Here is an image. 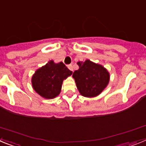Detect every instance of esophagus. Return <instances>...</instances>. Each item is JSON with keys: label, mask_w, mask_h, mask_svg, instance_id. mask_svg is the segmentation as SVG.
<instances>
[{"label": "esophagus", "mask_w": 146, "mask_h": 146, "mask_svg": "<svg viewBox=\"0 0 146 146\" xmlns=\"http://www.w3.org/2000/svg\"><path fill=\"white\" fill-rule=\"evenodd\" d=\"M68 66V68H69V69H70L72 72H73V66L72 65V64H69V65L67 66Z\"/></svg>", "instance_id": "obj_1"}]
</instances>
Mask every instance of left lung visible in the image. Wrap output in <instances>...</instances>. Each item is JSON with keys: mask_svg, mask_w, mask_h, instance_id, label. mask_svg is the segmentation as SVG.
I'll use <instances>...</instances> for the list:
<instances>
[{"mask_svg": "<svg viewBox=\"0 0 146 146\" xmlns=\"http://www.w3.org/2000/svg\"><path fill=\"white\" fill-rule=\"evenodd\" d=\"M77 65L79 69L74 71L72 77L81 95L86 97H94L101 94L110 80V74L107 69L89 60L78 62Z\"/></svg>", "mask_w": 146, "mask_h": 146, "instance_id": "8db88e82", "label": "left lung"}]
</instances>
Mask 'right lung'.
<instances>
[{"mask_svg": "<svg viewBox=\"0 0 146 146\" xmlns=\"http://www.w3.org/2000/svg\"><path fill=\"white\" fill-rule=\"evenodd\" d=\"M72 74L63 62L50 60L35 72L32 86L36 92L45 99H53L60 94L63 80Z\"/></svg>", "mask_w": 146, "mask_h": 146, "instance_id": "right-lung-1", "label": "right lung"}]
</instances>
